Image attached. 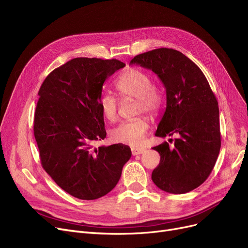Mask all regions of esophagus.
I'll list each match as a JSON object with an SVG mask.
<instances>
[{
    "instance_id": "obj_1",
    "label": "esophagus",
    "mask_w": 248,
    "mask_h": 248,
    "mask_svg": "<svg viewBox=\"0 0 248 248\" xmlns=\"http://www.w3.org/2000/svg\"><path fill=\"white\" fill-rule=\"evenodd\" d=\"M146 150L142 149V148H132V154L133 155H138L144 153Z\"/></svg>"
}]
</instances>
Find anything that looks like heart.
<instances>
[{
	"label": "heart",
	"instance_id": "1",
	"mask_svg": "<svg viewBox=\"0 0 248 248\" xmlns=\"http://www.w3.org/2000/svg\"><path fill=\"white\" fill-rule=\"evenodd\" d=\"M115 87L124 97H135L136 113L145 111L155 115L161 108L163 96L160 90L152 85L151 77L139 68H131L124 71L115 82ZM99 108L103 117L108 122H115L119 117V101L116 97L104 93L99 97ZM149 119L146 115H140L124 122L111 129V140L120 144L140 146L149 129Z\"/></svg>",
	"mask_w": 248,
	"mask_h": 248
}]
</instances>
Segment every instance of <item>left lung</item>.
Here are the masks:
<instances>
[{"mask_svg": "<svg viewBox=\"0 0 248 248\" xmlns=\"http://www.w3.org/2000/svg\"><path fill=\"white\" fill-rule=\"evenodd\" d=\"M129 64L152 70L166 88V110L155 136H178L173 149L167 141L153 148L161 160L152 180L165 192L188 193L204 183L218 158L217 99L201 69L180 51L155 49L135 56Z\"/></svg>", "mask_w": 248, "mask_h": 248, "instance_id": "8db88e82", "label": "left lung"}]
</instances>
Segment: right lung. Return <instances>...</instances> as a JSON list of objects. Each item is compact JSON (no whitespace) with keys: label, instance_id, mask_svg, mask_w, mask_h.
<instances>
[{"label":"right lung","instance_id":"obj_1","mask_svg":"<svg viewBox=\"0 0 248 248\" xmlns=\"http://www.w3.org/2000/svg\"><path fill=\"white\" fill-rule=\"evenodd\" d=\"M120 60L79 57L52 71L43 81L34 117V136L44 170L71 196L98 199L119 182L131 159L129 147L93 148L107 136L99 108L102 85Z\"/></svg>","mask_w":248,"mask_h":248}]
</instances>
